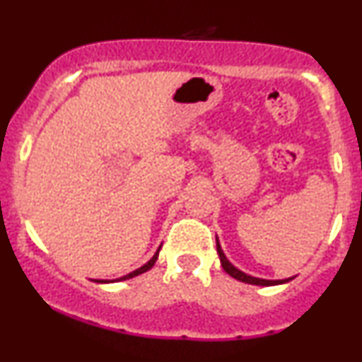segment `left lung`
I'll return each mask as SVG.
<instances>
[{
  "label": "left lung",
  "mask_w": 362,
  "mask_h": 362,
  "mask_svg": "<svg viewBox=\"0 0 362 362\" xmlns=\"http://www.w3.org/2000/svg\"><path fill=\"white\" fill-rule=\"evenodd\" d=\"M217 252H218V257H221V264H222V268H224V272L228 273V275H231L233 279L240 280V282L252 284V286H276V284H286V282H289V280H293V279H287V280H264V279H255V276L245 275V273L240 272V269H236L235 266H233L231 262H229L228 259H226L224 252H222L221 245H218V240H217Z\"/></svg>",
  "instance_id": "obj_1"
}]
</instances>
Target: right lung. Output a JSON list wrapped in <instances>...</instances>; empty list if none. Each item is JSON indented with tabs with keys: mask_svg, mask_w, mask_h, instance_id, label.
I'll use <instances>...</instances> for the list:
<instances>
[{
	"mask_svg": "<svg viewBox=\"0 0 362 362\" xmlns=\"http://www.w3.org/2000/svg\"><path fill=\"white\" fill-rule=\"evenodd\" d=\"M158 255H159V250L156 252V255L154 257L151 259V261L147 262V264H144L141 266V268H138L136 272H133V273H129V275H126V276H122V279H119V280H126V279H133V276H136V275H141V273H145V272H148V269L152 268V266L156 264V261H158ZM96 282H103V280H96Z\"/></svg>",
	"mask_w": 362,
	"mask_h": 362,
	"instance_id": "right-lung-1",
	"label": "right lung"
}]
</instances>
